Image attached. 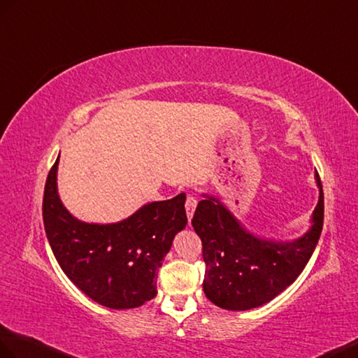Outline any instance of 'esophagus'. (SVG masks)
I'll use <instances>...</instances> for the list:
<instances>
[{"label": "esophagus", "instance_id": "1", "mask_svg": "<svg viewBox=\"0 0 358 358\" xmlns=\"http://www.w3.org/2000/svg\"><path fill=\"white\" fill-rule=\"evenodd\" d=\"M196 198L195 196H187L186 198V213H187V218H189V221L192 220V217H194V212H195V207H196Z\"/></svg>", "mask_w": 358, "mask_h": 358}]
</instances>
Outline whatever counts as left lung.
I'll return each instance as SVG.
<instances>
[{
	"label": "left lung",
	"mask_w": 358,
	"mask_h": 358,
	"mask_svg": "<svg viewBox=\"0 0 358 358\" xmlns=\"http://www.w3.org/2000/svg\"><path fill=\"white\" fill-rule=\"evenodd\" d=\"M319 203L311 227L294 241L257 238L218 198L204 195L192 226L203 243L206 297L220 308L245 311L273 301L297 279L308 264L323 227V189L319 173Z\"/></svg>",
	"instance_id": "left-lung-1"
}]
</instances>
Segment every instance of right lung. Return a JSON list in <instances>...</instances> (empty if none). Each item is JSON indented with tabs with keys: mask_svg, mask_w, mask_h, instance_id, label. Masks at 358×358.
<instances>
[{
	"mask_svg": "<svg viewBox=\"0 0 358 358\" xmlns=\"http://www.w3.org/2000/svg\"><path fill=\"white\" fill-rule=\"evenodd\" d=\"M57 157L43 199L47 239L57 264L74 285L106 308H137L157 296V270L172 241L186 227V195L148 203L113 224L79 221L57 194Z\"/></svg>",
	"mask_w": 358,
	"mask_h": 358,
	"instance_id": "right-lung-1",
	"label": "right lung"
}]
</instances>
